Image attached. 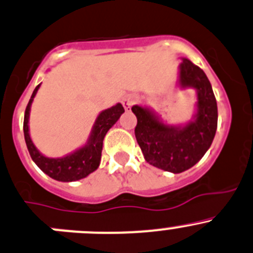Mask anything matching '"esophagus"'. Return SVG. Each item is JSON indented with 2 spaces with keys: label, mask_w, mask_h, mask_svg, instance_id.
<instances>
[{
  "label": "esophagus",
  "mask_w": 253,
  "mask_h": 253,
  "mask_svg": "<svg viewBox=\"0 0 253 253\" xmlns=\"http://www.w3.org/2000/svg\"><path fill=\"white\" fill-rule=\"evenodd\" d=\"M136 101H137L136 95L129 94V95H126V96L122 99V105H124L125 110H129V109H131L132 105H133Z\"/></svg>",
  "instance_id": "obj_1"
}]
</instances>
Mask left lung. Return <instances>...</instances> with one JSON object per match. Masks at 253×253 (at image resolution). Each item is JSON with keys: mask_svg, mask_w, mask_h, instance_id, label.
<instances>
[{"mask_svg": "<svg viewBox=\"0 0 253 253\" xmlns=\"http://www.w3.org/2000/svg\"><path fill=\"white\" fill-rule=\"evenodd\" d=\"M178 68L180 89H194L197 104L193 117L185 124L168 125L152 109L133 105L137 117L134 134L144 159L170 173L192 168L210 148L217 128V105L205 73L186 58Z\"/></svg>", "mask_w": 253, "mask_h": 253, "instance_id": "obj_1", "label": "left lung"}]
</instances>
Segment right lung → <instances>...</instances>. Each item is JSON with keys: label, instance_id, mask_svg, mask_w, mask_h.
Listing matches in <instances>:
<instances>
[{"label": "right lung", "instance_id": "right-lung-1", "mask_svg": "<svg viewBox=\"0 0 253 253\" xmlns=\"http://www.w3.org/2000/svg\"><path fill=\"white\" fill-rule=\"evenodd\" d=\"M39 87H41V84L34 89L33 94H32L31 100L27 105L23 121L24 139H26L27 148H28L32 159L42 171L58 181H77L83 178H86L89 174L99 168L104 138L107 131L119 121L120 116L125 112L124 106L119 102L115 106L100 112L95 120L89 138L84 146L75 149L72 153L59 157V158H50L39 152V149L34 146L31 134H29L31 106Z\"/></svg>", "mask_w": 253, "mask_h": 253}]
</instances>
